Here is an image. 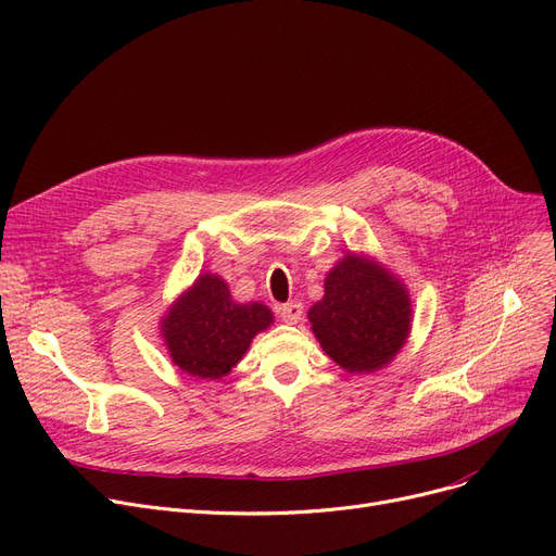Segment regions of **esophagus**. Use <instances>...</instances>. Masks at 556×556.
<instances>
[{
	"label": "esophagus",
	"mask_w": 556,
	"mask_h": 556,
	"mask_svg": "<svg viewBox=\"0 0 556 556\" xmlns=\"http://www.w3.org/2000/svg\"><path fill=\"white\" fill-rule=\"evenodd\" d=\"M302 313H304L302 302H288V304L279 306V315H281L283 323H288V325H298L302 319Z\"/></svg>",
	"instance_id": "esophagus-1"
}]
</instances>
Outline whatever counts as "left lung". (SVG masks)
Returning <instances> with one entry per match:
<instances>
[{"label":"left lung","instance_id":"left-lung-1","mask_svg":"<svg viewBox=\"0 0 556 556\" xmlns=\"http://www.w3.org/2000/svg\"><path fill=\"white\" fill-rule=\"evenodd\" d=\"M311 331L349 374L388 367L413 329L405 283L369 254L346 252L325 279V298L308 308Z\"/></svg>","mask_w":556,"mask_h":556}]
</instances>
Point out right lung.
Masks as SVG:
<instances>
[{"mask_svg":"<svg viewBox=\"0 0 556 556\" xmlns=\"http://www.w3.org/2000/svg\"><path fill=\"white\" fill-rule=\"evenodd\" d=\"M273 323L266 304H239L223 277L202 273L162 315L160 336L175 367L202 381H218Z\"/></svg>","mask_w":556,"mask_h":556,"instance_id":"right-lung-1","label":"right lung"}]
</instances>
